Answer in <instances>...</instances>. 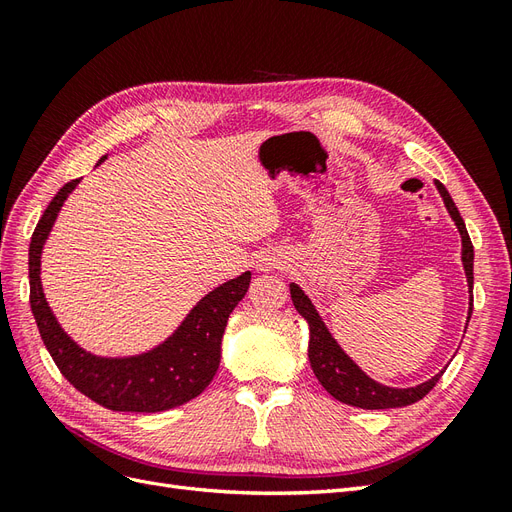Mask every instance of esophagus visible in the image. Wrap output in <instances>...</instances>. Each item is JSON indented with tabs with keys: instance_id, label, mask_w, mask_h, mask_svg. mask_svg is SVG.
Masks as SVG:
<instances>
[{
	"instance_id": "esophagus-1",
	"label": "esophagus",
	"mask_w": 512,
	"mask_h": 512,
	"mask_svg": "<svg viewBox=\"0 0 512 512\" xmlns=\"http://www.w3.org/2000/svg\"><path fill=\"white\" fill-rule=\"evenodd\" d=\"M280 265H282V262L280 260H277L275 256H262L260 260H258V269L260 271H275V269H280Z\"/></svg>"
}]
</instances>
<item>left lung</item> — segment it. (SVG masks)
<instances>
[{"mask_svg": "<svg viewBox=\"0 0 512 512\" xmlns=\"http://www.w3.org/2000/svg\"><path fill=\"white\" fill-rule=\"evenodd\" d=\"M436 185L444 198V205H446L448 213H451V218L455 220V224L461 232V243H463L461 260H463V269H466L468 286L472 292L474 245H472L470 235L466 230V222H463V218L459 215L451 194H448V190L440 181H436ZM290 297H292L294 307H297V312L309 324V363H312L314 374L324 389H327L337 401H342V404L363 408V410H386V408L410 406V404H416L418 399H423L442 378L444 371H440L438 376H433L431 380H427L423 384L412 386V389H391V386H382V384L374 382L348 359L342 348L337 346V342L331 337L327 327H324V322L320 320L316 307L305 297L303 290L297 284H290ZM470 316H472V307H470Z\"/></svg>", "mask_w": 512, "mask_h": 512, "instance_id": "obj_1", "label": "left lung"}]
</instances>
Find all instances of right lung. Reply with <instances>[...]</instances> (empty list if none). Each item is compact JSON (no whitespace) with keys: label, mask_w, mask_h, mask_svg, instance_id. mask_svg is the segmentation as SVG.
<instances>
[{"label":"right lung","mask_w":512,"mask_h":512,"mask_svg":"<svg viewBox=\"0 0 512 512\" xmlns=\"http://www.w3.org/2000/svg\"><path fill=\"white\" fill-rule=\"evenodd\" d=\"M104 160V158H102ZM100 160V162H102ZM98 162V164H100ZM81 179L68 181L44 209L29 243V303L42 342L64 378L96 404L115 412H162L188 404L203 393L220 365V344L232 309L250 288L245 271L209 292L173 337L132 359H100L76 346L61 331L40 284V254L57 213Z\"/></svg>","instance_id":"right-lung-1"}]
</instances>
